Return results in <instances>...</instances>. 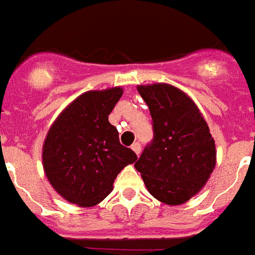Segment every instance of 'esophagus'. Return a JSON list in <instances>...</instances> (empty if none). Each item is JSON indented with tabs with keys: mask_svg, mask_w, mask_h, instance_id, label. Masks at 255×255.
Wrapping results in <instances>:
<instances>
[{
	"mask_svg": "<svg viewBox=\"0 0 255 255\" xmlns=\"http://www.w3.org/2000/svg\"><path fill=\"white\" fill-rule=\"evenodd\" d=\"M131 150H133V151L135 152L137 155H139V154H140V144L138 143V142L133 143V144H131Z\"/></svg>",
	"mask_w": 255,
	"mask_h": 255,
	"instance_id": "1",
	"label": "esophagus"
}]
</instances>
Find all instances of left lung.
<instances>
[{
  "label": "left lung",
  "instance_id": "obj_1",
  "mask_svg": "<svg viewBox=\"0 0 255 255\" xmlns=\"http://www.w3.org/2000/svg\"><path fill=\"white\" fill-rule=\"evenodd\" d=\"M152 118L154 139L134 164L156 200L180 205L200 192L216 166V144L200 109L166 83L138 85Z\"/></svg>",
  "mask_w": 255,
  "mask_h": 255
}]
</instances>
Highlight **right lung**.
<instances>
[{
	"mask_svg": "<svg viewBox=\"0 0 255 255\" xmlns=\"http://www.w3.org/2000/svg\"><path fill=\"white\" fill-rule=\"evenodd\" d=\"M124 89L88 91L71 101L44 138L42 162L52 188L71 204L95 207L112 192L117 175L137 160L120 143L111 115Z\"/></svg>",
	"mask_w": 255,
	"mask_h": 255,
	"instance_id": "obj_1",
	"label": "right lung"
}]
</instances>
